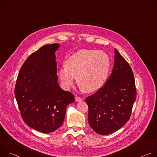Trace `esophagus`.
Masks as SVG:
<instances>
[{
	"instance_id": "34e87169",
	"label": "esophagus",
	"mask_w": 157,
	"mask_h": 157,
	"mask_svg": "<svg viewBox=\"0 0 157 157\" xmlns=\"http://www.w3.org/2000/svg\"><path fill=\"white\" fill-rule=\"evenodd\" d=\"M75 100H76V101H77V102H80V101H83V99H82V98L79 97V96H76V97L75 98Z\"/></svg>"
}]
</instances>
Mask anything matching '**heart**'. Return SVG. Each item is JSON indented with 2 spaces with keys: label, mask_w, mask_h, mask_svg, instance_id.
<instances>
[{
  "label": "heart",
  "mask_w": 157,
  "mask_h": 157,
  "mask_svg": "<svg viewBox=\"0 0 157 157\" xmlns=\"http://www.w3.org/2000/svg\"><path fill=\"white\" fill-rule=\"evenodd\" d=\"M65 64L66 66L60 67L57 71L63 86L70 89L76 76L80 87L91 93L98 90L105 83L110 59L102 51L81 50L67 58Z\"/></svg>",
  "instance_id": "heart-1"
}]
</instances>
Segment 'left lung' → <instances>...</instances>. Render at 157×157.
<instances>
[{"label": "left lung", "instance_id": "1", "mask_svg": "<svg viewBox=\"0 0 157 157\" xmlns=\"http://www.w3.org/2000/svg\"><path fill=\"white\" fill-rule=\"evenodd\" d=\"M114 52V64L109 79L95 94L86 98L89 124L102 136L118 130L127 122L136 99L132 70L116 48Z\"/></svg>", "mask_w": 157, "mask_h": 157}]
</instances>
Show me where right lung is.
Instances as JSON below:
<instances>
[{
    "label": "right lung",
    "mask_w": 157,
    "mask_h": 157,
    "mask_svg": "<svg viewBox=\"0 0 157 157\" xmlns=\"http://www.w3.org/2000/svg\"><path fill=\"white\" fill-rule=\"evenodd\" d=\"M59 44H46L31 54L21 67L15 96L24 121L42 133L52 132L64 121L74 95L58 83L55 52Z\"/></svg>",
    "instance_id": "obj_1"
}]
</instances>
